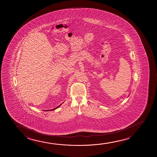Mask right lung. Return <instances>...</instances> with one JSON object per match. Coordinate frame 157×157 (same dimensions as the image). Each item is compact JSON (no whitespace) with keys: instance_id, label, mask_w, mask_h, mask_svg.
I'll use <instances>...</instances> for the list:
<instances>
[{"instance_id":"obj_1","label":"right lung","mask_w":157,"mask_h":157,"mask_svg":"<svg viewBox=\"0 0 157 157\" xmlns=\"http://www.w3.org/2000/svg\"><path fill=\"white\" fill-rule=\"evenodd\" d=\"M62 103H61V104H60V105H58V107H57L55 108H54V109H52L46 110H47V111H50V110H54L56 109H57V108H58L59 107H60V105H62ZM46 110H45V111H46Z\"/></svg>"}]
</instances>
